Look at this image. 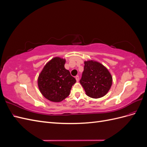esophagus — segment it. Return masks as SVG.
I'll return each instance as SVG.
<instances>
[{
    "mask_svg": "<svg viewBox=\"0 0 147 147\" xmlns=\"http://www.w3.org/2000/svg\"><path fill=\"white\" fill-rule=\"evenodd\" d=\"M79 76L78 75H77L76 77H75V79H76V80H77V82H78L79 81Z\"/></svg>",
    "mask_w": 147,
    "mask_h": 147,
    "instance_id": "esophagus-1",
    "label": "esophagus"
}]
</instances>
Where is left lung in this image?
<instances>
[{"instance_id":"1","label":"left lung","mask_w":147,"mask_h":147,"mask_svg":"<svg viewBox=\"0 0 147 147\" xmlns=\"http://www.w3.org/2000/svg\"><path fill=\"white\" fill-rule=\"evenodd\" d=\"M80 83L86 94L94 99L104 96L112 84V77L108 69L94 61H84V70Z\"/></svg>"}]
</instances>
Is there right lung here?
Listing matches in <instances>:
<instances>
[{
	"mask_svg": "<svg viewBox=\"0 0 147 147\" xmlns=\"http://www.w3.org/2000/svg\"><path fill=\"white\" fill-rule=\"evenodd\" d=\"M65 60L56 57L45 65L38 78V86L42 95L49 100L59 102L70 94L76 80L64 67Z\"/></svg>",
	"mask_w": 147,
	"mask_h": 147,
	"instance_id": "1",
	"label": "right lung"
}]
</instances>
